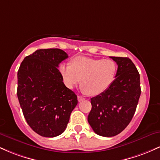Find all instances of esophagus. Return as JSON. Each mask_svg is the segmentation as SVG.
I'll return each mask as SVG.
<instances>
[{
  "label": "esophagus",
  "mask_w": 160,
  "mask_h": 160,
  "mask_svg": "<svg viewBox=\"0 0 160 160\" xmlns=\"http://www.w3.org/2000/svg\"><path fill=\"white\" fill-rule=\"evenodd\" d=\"M78 102H82V101H83L85 98H84L83 97L80 96V95H78Z\"/></svg>",
  "instance_id": "esophagus-1"
}]
</instances>
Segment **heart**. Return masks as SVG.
<instances>
[{
	"instance_id": "obj_1",
	"label": "heart",
	"mask_w": 160,
	"mask_h": 160,
	"mask_svg": "<svg viewBox=\"0 0 160 160\" xmlns=\"http://www.w3.org/2000/svg\"><path fill=\"white\" fill-rule=\"evenodd\" d=\"M117 64L111 59H100L89 57H76L69 63H62L58 67L64 84L73 89L81 81V90L86 94L98 95L105 92L117 74Z\"/></svg>"
}]
</instances>
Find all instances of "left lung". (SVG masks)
Returning a JSON list of instances; mask_svg holds the SVG:
<instances>
[{"label": "left lung", "mask_w": 160, "mask_h": 160, "mask_svg": "<svg viewBox=\"0 0 160 160\" xmlns=\"http://www.w3.org/2000/svg\"><path fill=\"white\" fill-rule=\"evenodd\" d=\"M117 62L116 78L102 94L91 98L88 122L97 135L113 137L123 131L135 114L141 95L140 74L130 58L111 56Z\"/></svg>", "instance_id": "1"}]
</instances>
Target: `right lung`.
I'll list each match as a JSON object with an SVG mask.
<instances>
[{
  "label": "right lung",
  "instance_id": "obj_1",
  "mask_svg": "<svg viewBox=\"0 0 160 160\" xmlns=\"http://www.w3.org/2000/svg\"><path fill=\"white\" fill-rule=\"evenodd\" d=\"M68 57L60 49H38L24 58L18 71L17 96L25 120L43 137L61 135L78 104L64 84L58 67Z\"/></svg>",
  "mask_w": 160,
  "mask_h": 160
}]
</instances>
